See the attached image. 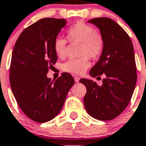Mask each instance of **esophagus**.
<instances>
[{
  "label": "esophagus",
  "mask_w": 146,
  "mask_h": 146,
  "mask_svg": "<svg viewBox=\"0 0 146 146\" xmlns=\"http://www.w3.org/2000/svg\"><path fill=\"white\" fill-rule=\"evenodd\" d=\"M74 80L76 83H78L80 81V77L79 76H74Z\"/></svg>",
  "instance_id": "34e87169"
}]
</instances>
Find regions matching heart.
Here are the masks:
<instances>
[{"label":"heart","instance_id":"1","mask_svg":"<svg viewBox=\"0 0 146 146\" xmlns=\"http://www.w3.org/2000/svg\"><path fill=\"white\" fill-rule=\"evenodd\" d=\"M66 37L70 42L81 44L79 51V56L81 57L68 60L62 65V70L75 75L83 74L90 66L88 56L90 59H95L102 53L103 38L96 32L94 27L82 21L76 22L68 28ZM66 44V40L61 36H58L54 39V52L59 58H62L65 56Z\"/></svg>","mask_w":146,"mask_h":146}]
</instances>
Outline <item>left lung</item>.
<instances>
[{
    "mask_svg": "<svg viewBox=\"0 0 146 146\" xmlns=\"http://www.w3.org/2000/svg\"><path fill=\"white\" fill-rule=\"evenodd\" d=\"M100 29L104 48L90 75L105 78L98 86L92 80L82 78L87 88L84 103L87 113L96 119L109 121L121 114L130 102L137 81L134 48L130 37L119 25L108 18L89 20Z\"/></svg>",
    "mask_w": 146,
    "mask_h": 146,
    "instance_id": "left-lung-1",
    "label": "left lung"
}]
</instances>
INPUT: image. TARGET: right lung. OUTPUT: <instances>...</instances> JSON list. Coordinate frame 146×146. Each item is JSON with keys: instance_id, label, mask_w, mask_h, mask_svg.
Wrapping results in <instances>:
<instances>
[{"instance_id": "add662e5", "label": "right lung", "mask_w": 146, "mask_h": 146, "mask_svg": "<svg viewBox=\"0 0 146 146\" xmlns=\"http://www.w3.org/2000/svg\"><path fill=\"white\" fill-rule=\"evenodd\" d=\"M65 19L43 18L21 32L16 41L10 67V84L21 110L30 119L47 122L62 110L74 79L63 73L56 80L47 77L57 61L54 39Z\"/></svg>"}]
</instances>
